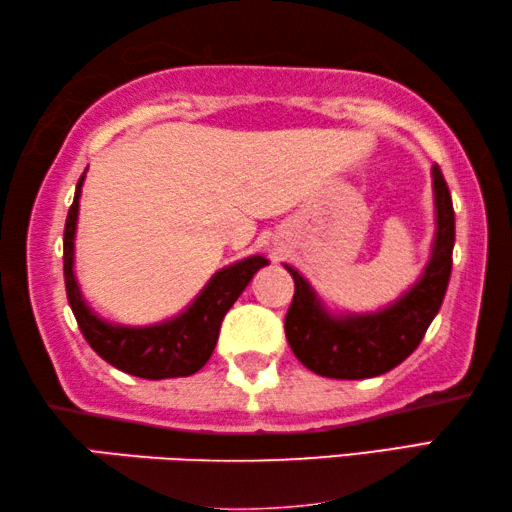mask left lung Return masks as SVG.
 <instances>
[{"instance_id":"obj_1","label":"left lung","mask_w":512,"mask_h":512,"mask_svg":"<svg viewBox=\"0 0 512 512\" xmlns=\"http://www.w3.org/2000/svg\"><path fill=\"white\" fill-rule=\"evenodd\" d=\"M433 188L438 206L433 256L420 283L385 311L333 320L324 313L311 286L286 265L295 279V297L286 313V338L308 370L326 379H370L404 363L420 345L445 299L456 240L454 204L438 163L433 165Z\"/></svg>"}]
</instances>
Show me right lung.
<instances>
[{"label":"right lung","instance_id":"1","mask_svg":"<svg viewBox=\"0 0 512 512\" xmlns=\"http://www.w3.org/2000/svg\"><path fill=\"white\" fill-rule=\"evenodd\" d=\"M83 177H86V172L81 174L77 183V192H74V201L70 211H67L63 233V274L67 301H70L72 313L77 317L83 338L106 363L127 374L140 376V379L158 381L199 372L217 345V335H220L226 311L236 304L251 276L267 265V258L251 256L236 265L224 267L208 281V286L195 299V304L179 315L177 320L145 326V329L106 324L90 313L72 272L74 229H77Z\"/></svg>","mask_w":512,"mask_h":512}]
</instances>
